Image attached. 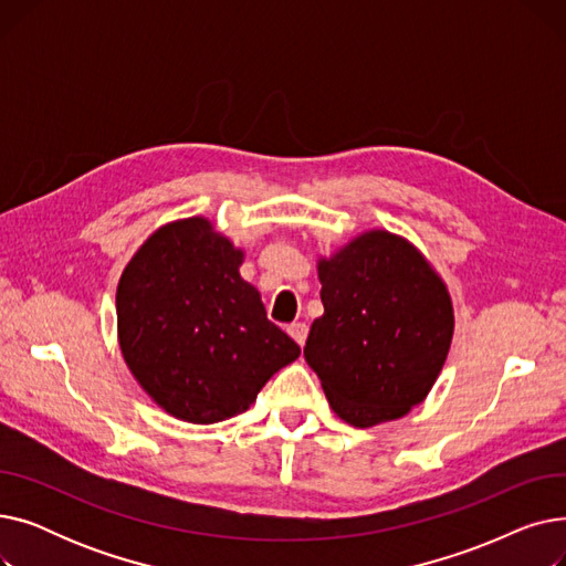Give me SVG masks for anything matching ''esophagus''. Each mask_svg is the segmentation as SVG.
<instances>
[{"mask_svg":"<svg viewBox=\"0 0 566 566\" xmlns=\"http://www.w3.org/2000/svg\"><path fill=\"white\" fill-rule=\"evenodd\" d=\"M286 333L293 337V342L295 344H298V346H303L305 344V339H307V333H310V328H307V325L305 323H291L289 325V328H286Z\"/></svg>","mask_w":566,"mask_h":566,"instance_id":"1","label":"esophagus"}]
</instances>
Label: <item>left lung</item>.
Returning <instances> with one entry per match:
<instances>
[{
  "instance_id": "8db88e82",
  "label": "left lung",
  "mask_w": 566,
  "mask_h": 566,
  "mask_svg": "<svg viewBox=\"0 0 566 566\" xmlns=\"http://www.w3.org/2000/svg\"><path fill=\"white\" fill-rule=\"evenodd\" d=\"M323 316L305 360L350 427L399 420L431 392L454 337L448 284L403 235L369 229L316 261Z\"/></svg>"
}]
</instances>
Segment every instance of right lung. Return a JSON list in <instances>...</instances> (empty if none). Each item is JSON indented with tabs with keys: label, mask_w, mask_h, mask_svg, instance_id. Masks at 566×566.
I'll return each instance as SVG.
<instances>
[{
	"label": "right lung",
	"mask_w": 566,
	"mask_h": 566,
	"mask_svg": "<svg viewBox=\"0 0 566 566\" xmlns=\"http://www.w3.org/2000/svg\"><path fill=\"white\" fill-rule=\"evenodd\" d=\"M243 259L211 220L195 216L156 229L118 280L124 360L139 388L176 420L233 418L301 355L238 273Z\"/></svg>",
	"instance_id": "right-lung-1"
}]
</instances>
